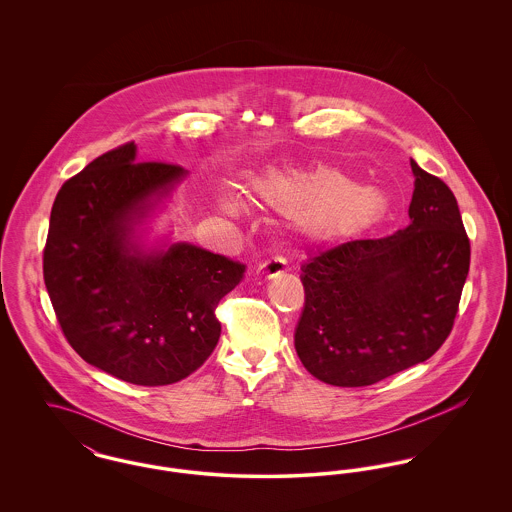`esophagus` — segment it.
<instances>
[{
    "label": "esophagus",
    "instance_id": "obj_1",
    "mask_svg": "<svg viewBox=\"0 0 512 512\" xmlns=\"http://www.w3.org/2000/svg\"><path fill=\"white\" fill-rule=\"evenodd\" d=\"M284 270H286V261H284L282 257L267 259V261H263V263L259 265V268H257L259 276H263V278H274V276L282 274Z\"/></svg>",
    "mask_w": 512,
    "mask_h": 512
}]
</instances>
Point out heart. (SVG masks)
Listing matches in <instances>:
<instances>
[{"instance_id":"obj_1","label":"heart","mask_w":512,"mask_h":512,"mask_svg":"<svg viewBox=\"0 0 512 512\" xmlns=\"http://www.w3.org/2000/svg\"><path fill=\"white\" fill-rule=\"evenodd\" d=\"M247 192L257 201L295 215L305 234L317 242H343L361 234L384 213V197L374 188L353 184L334 167L267 169L247 178ZM230 213L240 209L234 195L222 197Z\"/></svg>"}]
</instances>
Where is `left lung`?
Returning <instances> with one entry per match:
<instances>
[{
  "mask_svg": "<svg viewBox=\"0 0 512 512\" xmlns=\"http://www.w3.org/2000/svg\"><path fill=\"white\" fill-rule=\"evenodd\" d=\"M411 167L407 228L318 251L301 268L305 307L295 351L326 384H376L430 359L453 330L470 240L449 186Z\"/></svg>",
  "mask_w": 512,
  "mask_h": 512,
  "instance_id": "left-lung-1",
  "label": "left lung"
}]
</instances>
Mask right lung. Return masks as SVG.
Listing matches in <instances>:
<instances>
[{"label": "right lung", "instance_id": "obj_1", "mask_svg": "<svg viewBox=\"0 0 512 512\" xmlns=\"http://www.w3.org/2000/svg\"><path fill=\"white\" fill-rule=\"evenodd\" d=\"M182 174L136 161L128 142L69 178L51 207L44 282L59 326L86 363L136 386L174 384L207 361L217 305L245 272L195 245L142 255L130 242L147 199Z\"/></svg>", "mask_w": 512, "mask_h": 512}]
</instances>
